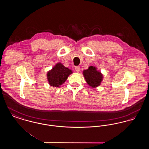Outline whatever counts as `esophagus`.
<instances>
[{"label": "esophagus", "instance_id": "esophagus-1", "mask_svg": "<svg viewBox=\"0 0 149 149\" xmlns=\"http://www.w3.org/2000/svg\"><path fill=\"white\" fill-rule=\"evenodd\" d=\"M75 70H76V71H77V72H79L80 70V66H75Z\"/></svg>", "mask_w": 149, "mask_h": 149}]
</instances>
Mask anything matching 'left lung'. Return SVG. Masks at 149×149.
Returning a JSON list of instances; mask_svg holds the SVG:
<instances>
[{
	"mask_svg": "<svg viewBox=\"0 0 149 149\" xmlns=\"http://www.w3.org/2000/svg\"><path fill=\"white\" fill-rule=\"evenodd\" d=\"M83 75L86 83L93 88L98 86L103 80V75L100 72L97 71L95 67L93 66H89L88 69L83 71Z\"/></svg>",
	"mask_w": 149,
	"mask_h": 149,
	"instance_id": "left-lung-1",
	"label": "left lung"
}]
</instances>
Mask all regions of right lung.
I'll return each instance as SVG.
<instances>
[{"instance_id": "add662e5", "label": "right lung", "mask_w": 149, "mask_h": 149, "mask_svg": "<svg viewBox=\"0 0 149 149\" xmlns=\"http://www.w3.org/2000/svg\"><path fill=\"white\" fill-rule=\"evenodd\" d=\"M72 71L70 69L66 68L61 63L57 64L47 72V77L49 83L51 86L60 87Z\"/></svg>"}]
</instances>
